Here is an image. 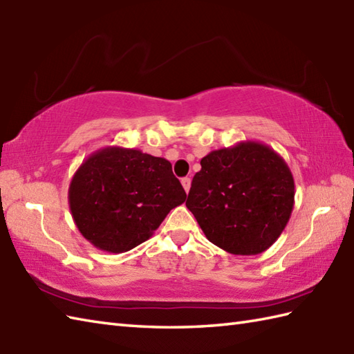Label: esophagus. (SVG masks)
I'll list each match as a JSON object with an SVG mask.
<instances>
[{
  "label": "esophagus",
  "instance_id": "obj_1",
  "mask_svg": "<svg viewBox=\"0 0 354 354\" xmlns=\"http://www.w3.org/2000/svg\"><path fill=\"white\" fill-rule=\"evenodd\" d=\"M181 184H183V187H184V190L189 193L190 192V187H192V179L190 178H183L181 179Z\"/></svg>",
  "mask_w": 354,
  "mask_h": 354
}]
</instances>
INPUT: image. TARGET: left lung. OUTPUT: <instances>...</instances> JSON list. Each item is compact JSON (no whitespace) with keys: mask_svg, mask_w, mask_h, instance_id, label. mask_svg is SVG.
<instances>
[{"mask_svg":"<svg viewBox=\"0 0 354 354\" xmlns=\"http://www.w3.org/2000/svg\"><path fill=\"white\" fill-rule=\"evenodd\" d=\"M295 204L292 171L274 149L240 141L201 160L185 205L205 237L234 255L266 251Z\"/></svg>","mask_w":354,"mask_h":354,"instance_id":"1","label":"left lung"}]
</instances>
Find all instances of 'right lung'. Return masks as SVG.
<instances>
[{"instance_id":"right-lung-1","label":"right lung","mask_w":354,"mask_h":354,"mask_svg":"<svg viewBox=\"0 0 354 354\" xmlns=\"http://www.w3.org/2000/svg\"><path fill=\"white\" fill-rule=\"evenodd\" d=\"M187 194L165 158L108 146L89 155L68 189L71 216L97 250L120 254L152 237Z\"/></svg>"}]
</instances>
